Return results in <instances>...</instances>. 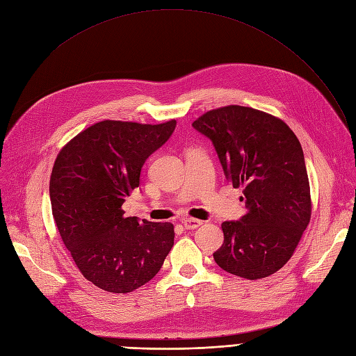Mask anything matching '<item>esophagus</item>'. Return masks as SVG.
Returning a JSON list of instances; mask_svg holds the SVG:
<instances>
[{
    "label": "esophagus",
    "instance_id": "esophagus-1",
    "mask_svg": "<svg viewBox=\"0 0 356 356\" xmlns=\"http://www.w3.org/2000/svg\"><path fill=\"white\" fill-rule=\"evenodd\" d=\"M182 225H184V227L187 229V230H193V229L200 227L202 225V222H201V220H197V218H185L184 222H182Z\"/></svg>",
    "mask_w": 356,
    "mask_h": 356
}]
</instances>
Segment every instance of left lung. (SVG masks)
Wrapping results in <instances>:
<instances>
[{
  "label": "left lung",
  "mask_w": 356,
  "mask_h": 356,
  "mask_svg": "<svg viewBox=\"0 0 356 356\" xmlns=\"http://www.w3.org/2000/svg\"><path fill=\"white\" fill-rule=\"evenodd\" d=\"M193 127L213 142L226 178L243 188L246 214L222 225L225 242L213 257L226 273L259 280L289 259L312 216L301 145L280 118L227 106L207 111Z\"/></svg>",
  "instance_id": "left-lung-1"
}]
</instances>
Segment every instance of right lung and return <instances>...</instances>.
I'll list each match as a JSON object with an SVG mask.
<instances>
[{"label": "right lung", "mask_w": 356, "mask_h": 356, "mask_svg": "<svg viewBox=\"0 0 356 356\" xmlns=\"http://www.w3.org/2000/svg\"><path fill=\"white\" fill-rule=\"evenodd\" d=\"M175 126L99 122L76 134L55 161L49 184L55 223L81 274L101 290L139 289L174 246L171 223L126 217L122 206L139 187L145 161Z\"/></svg>", "instance_id": "obj_1"}]
</instances>
